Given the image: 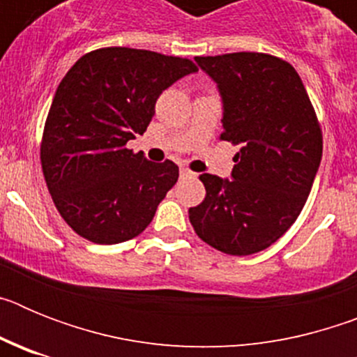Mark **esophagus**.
<instances>
[{"label":"esophagus","instance_id":"34e87169","mask_svg":"<svg viewBox=\"0 0 357 357\" xmlns=\"http://www.w3.org/2000/svg\"><path fill=\"white\" fill-rule=\"evenodd\" d=\"M195 173L188 168H181V176H193Z\"/></svg>","mask_w":357,"mask_h":357}]
</instances>
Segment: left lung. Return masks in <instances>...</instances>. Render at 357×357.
I'll use <instances>...</instances> for the list:
<instances>
[{
  "instance_id": "left-lung-1",
  "label": "left lung",
  "mask_w": 357,
  "mask_h": 357,
  "mask_svg": "<svg viewBox=\"0 0 357 357\" xmlns=\"http://www.w3.org/2000/svg\"><path fill=\"white\" fill-rule=\"evenodd\" d=\"M220 87L223 132L239 144L232 181L204 173L206 198L189 209L202 241L250 255L277 241L305 206L321 160L320 121L298 73L257 52L197 56Z\"/></svg>"
}]
</instances>
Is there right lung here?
<instances>
[{
	"label": "right lung",
	"instance_id": "right-lung-1",
	"mask_svg": "<svg viewBox=\"0 0 357 357\" xmlns=\"http://www.w3.org/2000/svg\"><path fill=\"white\" fill-rule=\"evenodd\" d=\"M182 56L109 46L80 56L62 78L40 139V166L62 220L78 236L114 245L139 236L176 184L173 160L128 150L157 98L197 71Z\"/></svg>",
	"mask_w": 357,
	"mask_h": 357
}]
</instances>
